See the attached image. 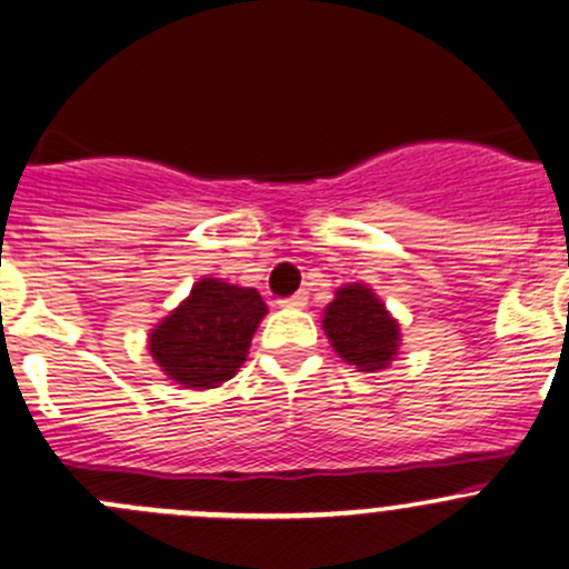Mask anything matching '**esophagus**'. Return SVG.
Masks as SVG:
<instances>
[{
	"instance_id": "esophagus-1",
	"label": "esophagus",
	"mask_w": 569,
	"mask_h": 569,
	"mask_svg": "<svg viewBox=\"0 0 569 569\" xmlns=\"http://www.w3.org/2000/svg\"><path fill=\"white\" fill-rule=\"evenodd\" d=\"M280 306H286V308H306L308 306V291H297V295L286 297V300H280Z\"/></svg>"
}]
</instances>
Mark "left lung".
I'll return each instance as SVG.
<instances>
[{"label":"left lung","instance_id":"8db88e82","mask_svg":"<svg viewBox=\"0 0 569 569\" xmlns=\"http://www.w3.org/2000/svg\"><path fill=\"white\" fill-rule=\"evenodd\" d=\"M321 325L336 352L360 371L386 369L399 347V325L371 289L360 283L338 289Z\"/></svg>","mask_w":569,"mask_h":569}]
</instances>
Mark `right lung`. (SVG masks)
<instances>
[{
    "label": "right lung",
    "mask_w": 569,
    "mask_h": 569,
    "mask_svg": "<svg viewBox=\"0 0 569 569\" xmlns=\"http://www.w3.org/2000/svg\"><path fill=\"white\" fill-rule=\"evenodd\" d=\"M263 313L256 289L203 278L151 332V355L170 380L198 391L217 388L244 363Z\"/></svg>",
    "instance_id": "obj_1"
}]
</instances>
